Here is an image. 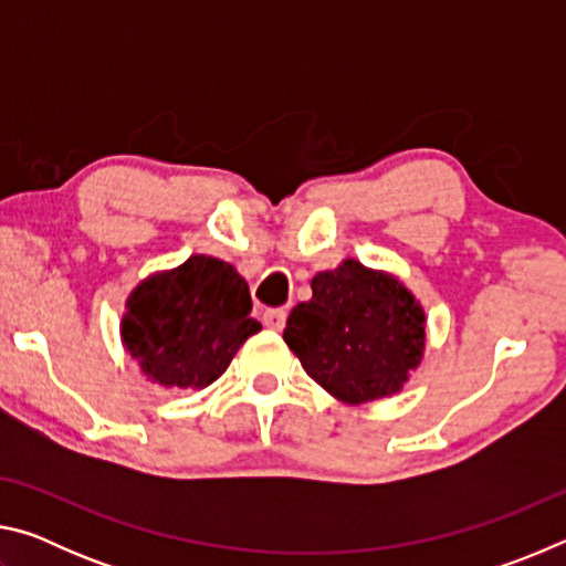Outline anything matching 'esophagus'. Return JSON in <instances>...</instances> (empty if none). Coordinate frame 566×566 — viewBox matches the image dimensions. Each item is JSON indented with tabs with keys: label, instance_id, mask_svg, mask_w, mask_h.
<instances>
[{
	"label": "esophagus",
	"instance_id": "34e87169",
	"mask_svg": "<svg viewBox=\"0 0 566 566\" xmlns=\"http://www.w3.org/2000/svg\"><path fill=\"white\" fill-rule=\"evenodd\" d=\"M262 319H264V324H266V327H270V329L282 332L284 324H286V312H284V310H266Z\"/></svg>",
	"mask_w": 566,
	"mask_h": 566
}]
</instances>
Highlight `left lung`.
Listing matches in <instances>:
<instances>
[{
  "label": "left lung",
  "mask_w": 566,
  "mask_h": 566,
  "mask_svg": "<svg viewBox=\"0 0 566 566\" xmlns=\"http://www.w3.org/2000/svg\"><path fill=\"white\" fill-rule=\"evenodd\" d=\"M284 342L334 399L367 405L405 389L424 357L427 314L399 276L344 260L314 276Z\"/></svg>",
  "instance_id": "obj_1"
}]
</instances>
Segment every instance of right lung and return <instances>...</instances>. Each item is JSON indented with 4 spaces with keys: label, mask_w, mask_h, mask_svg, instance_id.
Returning <instances> with one entry per match:
<instances>
[{
    "label": "right lung",
    "mask_w": 566,
    "mask_h": 566,
    "mask_svg": "<svg viewBox=\"0 0 566 566\" xmlns=\"http://www.w3.org/2000/svg\"><path fill=\"white\" fill-rule=\"evenodd\" d=\"M119 324L122 344L151 385L199 391L224 375L239 347L262 329L232 264L191 254L134 286Z\"/></svg>",
    "instance_id": "right-lung-1"
}]
</instances>
